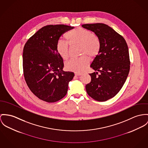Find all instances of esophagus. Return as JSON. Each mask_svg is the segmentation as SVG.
I'll return each instance as SVG.
<instances>
[{"instance_id":"1","label":"esophagus","mask_w":148,"mask_h":148,"mask_svg":"<svg viewBox=\"0 0 148 148\" xmlns=\"http://www.w3.org/2000/svg\"><path fill=\"white\" fill-rule=\"evenodd\" d=\"M82 75V74L77 73H75V75H76V76H80V75Z\"/></svg>"}]
</instances>
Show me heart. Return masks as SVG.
Instances as JSON below:
<instances>
[{
    "label": "heart",
    "instance_id": "heart-1",
    "mask_svg": "<svg viewBox=\"0 0 148 148\" xmlns=\"http://www.w3.org/2000/svg\"><path fill=\"white\" fill-rule=\"evenodd\" d=\"M68 42L59 40L56 45L58 55L64 60H67L70 56V47L79 45L80 55L78 58H73L65 64V68L77 73L83 72L90 63V57H96L101 49L99 38L91 31L82 27H76L66 34Z\"/></svg>",
    "mask_w": 148,
    "mask_h": 148
}]
</instances>
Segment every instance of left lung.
I'll return each instance as SVG.
<instances>
[{
  "label": "left lung",
  "mask_w": 148,
  "mask_h": 148,
  "mask_svg": "<svg viewBox=\"0 0 148 148\" xmlns=\"http://www.w3.org/2000/svg\"><path fill=\"white\" fill-rule=\"evenodd\" d=\"M82 27L94 32L101 43L100 51L91 65L97 72L90 74L91 81L86 86V91L94 100L106 101L119 92L128 77L130 69L128 46L122 35L106 24L87 23Z\"/></svg>",
  "instance_id": "obj_1"
}]
</instances>
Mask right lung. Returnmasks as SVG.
<instances>
[{
	"label": "right lung",
	"mask_w": 148,
	"mask_h": 148,
	"mask_svg": "<svg viewBox=\"0 0 148 148\" xmlns=\"http://www.w3.org/2000/svg\"><path fill=\"white\" fill-rule=\"evenodd\" d=\"M74 27L47 25L31 36L23 50V73L26 83L34 95L47 102L62 99L74 74L64 71L63 59L56 45L60 36Z\"/></svg>",
	"instance_id": "right-lung-1"
}]
</instances>
